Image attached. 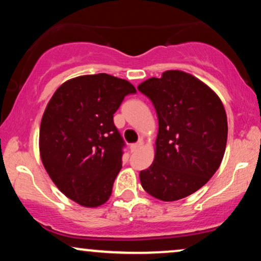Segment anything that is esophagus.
<instances>
[{
	"label": "esophagus",
	"instance_id": "34e87169",
	"mask_svg": "<svg viewBox=\"0 0 261 261\" xmlns=\"http://www.w3.org/2000/svg\"><path fill=\"white\" fill-rule=\"evenodd\" d=\"M142 146H143V141H142V140H140L139 142L133 143V145L130 146V148H131V151H133V152H136L137 149H140L141 147H142Z\"/></svg>",
	"mask_w": 261,
	"mask_h": 261
}]
</instances>
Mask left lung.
<instances>
[{"label": "left lung", "instance_id": "left-lung-1", "mask_svg": "<svg viewBox=\"0 0 261 261\" xmlns=\"http://www.w3.org/2000/svg\"><path fill=\"white\" fill-rule=\"evenodd\" d=\"M137 89L158 116L153 163L140 172L142 188L162 201L184 199L216 173L226 151L227 115L218 95L178 70L146 80Z\"/></svg>", "mask_w": 261, "mask_h": 261}]
</instances>
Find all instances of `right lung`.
<instances>
[{
    "mask_svg": "<svg viewBox=\"0 0 261 261\" xmlns=\"http://www.w3.org/2000/svg\"><path fill=\"white\" fill-rule=\"evenodd\" d=\"M131 93L136 89L126 80L86 74L62 83L47 103L41 162L59 190L81 206L98 207L112 195L125 146L113 118Z\"/></svg>",
    "mask_w": 261,
    "mask_h": 261,
    "instance_id": "right-lung-1",
    "label": "right lung"
}]
</instances>
